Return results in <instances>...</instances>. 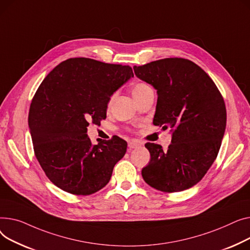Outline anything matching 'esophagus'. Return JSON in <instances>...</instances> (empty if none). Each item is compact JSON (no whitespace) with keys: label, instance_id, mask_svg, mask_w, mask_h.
Segmentation results:
<instances>
[{"label":"esophagus","instance_id":"34e87169","mask_svg":"<svg viewBox=\"0 0 250 250\" xmlns=\"http://www.w3.org/2000/svg\"><path fill=\"white\" fill-rule=\"evenodd\" d=\"M139 145H140V143L137 142V141H134V140H132V141H129V142H128V147H129V149L137 148Z\"/></svg>","mask_w":250,"mask_h":250}]
</instances>
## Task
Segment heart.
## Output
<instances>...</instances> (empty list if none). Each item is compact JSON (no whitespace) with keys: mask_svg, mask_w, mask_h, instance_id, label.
Returning a JSON list of instances; mask_svg holds the SVG:
<instances>
[{"mask_svg":"<svg viewBox=\"0 0 250 250\" xmlns=\"http://www.w3.org/2000/svg\"><path fill=\"white\" fill-rule=\"evenodd\" d=\"M150 92H152L151 86L148 83H146L145 82H137L133 84V86H132V95H133V97L135 98L136 101ZM113 99H114V97L112 96L108 103L109 106H111Z\"/></svg>","mask_w":250,"mask_h":250,"instance_id":"obj_1","label":"heart"}]
</instances>
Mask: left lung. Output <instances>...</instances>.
Returning <instances> with one entry per match:
<instances>
[{
	"mask_svg": "<svg viewBox=\"0 0 250 250\" xmlns=\"http://www.w3.org/2000/svg\"><path fill=\"white\" fill-rule=\"evenodd\" d=\"M133 69L157 91L153 124L172 131L167 150L145 144L150 161L142 178L165 193L192 188L207 173L221 146L226 128L223 97L207 73L185 58H165Z\"/></svg>",
	"mask_w": 250,
	"mask_h": 250,
	"instance_id": "8db88e82",
	"label": "left lung"
}]
</instances>
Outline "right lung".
<instances>
[{
	"label": "right lung",
	"instance_id": "add662e5",
	"mask_svg": "<svg viewBox=\"0 0 250 250\" xmlns=\"http://www.w3.org/2000/svg\"><path fill=\"white\" fill-rule=\"evenodd\" d=\"M132 77L129 65L76 57L55 66L39 85L28 116L34 153L46 177L64 192H98L125 155V140L113 136L93 145L86 127L106 119L110 97Z\"/></svg>",
	"mask_w": 250,
	"mask_h": 250
}]
</instances>
